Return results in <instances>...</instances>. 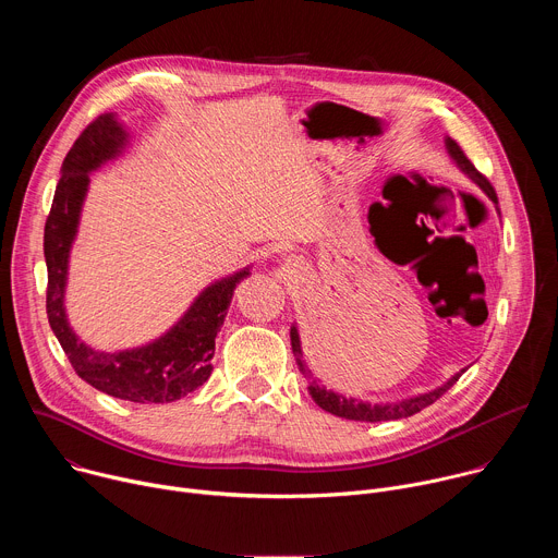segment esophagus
Returning <instances> with one entry per match:
<instances>
[{
	"instance_id": "obj_1",
	"label": "esophagus",
	"mask_w": 558,
	"mask_h": 558,
	"mask_svg": "<svg viewBox=\"0 0 558 558\" xmlns=\"http://www.w3.org/2000/svg\"><path fill=\"white\" fill-rule=\"evenodd\" d=\"M293 263V258H287V265H291Z\"/></svg>"
}]
</instances>
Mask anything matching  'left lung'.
<instances>
[{
	"label": "left lung",
	"instance_id": "1",
	"mask_svg": "<svg viewBox=\"0 0 558 558\" xmlns=\"http://www.w3.org/2000/svg\"><path fill=\"white\" fill-rule=\"evenodd\" d=\"M446 149H448V156L454 161V166L474 185H480V190L497 205L495 187L488 183L486 177H482L480 172L474 170V166L468 161L465 154L461 151V147L450 136H446ZM497 211H499V207H497ZM291 349H293L298 368H300V373L304 375V379L308 384L306 388H308V395L313 397V402L320 407L323 411L331 413V415H338V417H344V420H353V422H390V420L411 417V415L420 413L422 409L430 407L435 400H439V397L461 377V373H465V368H461L450 379H446L441 386H437L433 390H426V392H420V395H413V397H407V400H397V402H364V400H357V397H347L342 392H336V390L323 386L320 379L313 377V373L308 371V366L302 360V342H300V333H298V325L295 323L291 325Z\"/></svg>",
	"mask_w": 558,
	"mask_h": 558
}]
</instances>
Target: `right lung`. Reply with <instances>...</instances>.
I'll return each mask as SVG.
<instances>
[{"instance_id": "1", "label": "right lung", "mask_w": 558, "mask_h": 558, "mask_svg": "<svg viewBox=\"0 0 558 558\" xmlns=\"http://www.w3.org/2000/svg\"><path fill=\"white\" fill-rule=\"evenodd\" d=\"M128 145L130 132L110 112L93 121L63 158L61 179L44 229L48 267L46 311L50 329L78 377L119 400L168 404L209 379L216 336L225 323L235 284L252 274V265L209 282L179 320L147 344L108 353L78 340L65 313L70 252L88 196L90 174L119 158Z\"/></svg>"}]
</instances>
